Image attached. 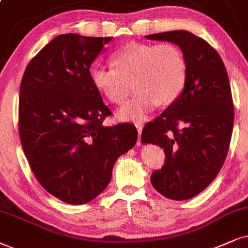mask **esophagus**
<instances>
[{"instance_id":"obj_1","label":"esophagus","mask_w":248,"mask_h":248,"mask_svg":"<svg viewBox=\"0 0 248 248\" xmlns=\"http://www.w3.org/2000/svg\"><path fill=\"white\" fill-rule=\"evenodd\" d=\"M135 126H136L137 131H139V140H137V146H140V145H142V143H140V134H142L143 126L140 124H136Z\"/></svg>"}]
</instances>
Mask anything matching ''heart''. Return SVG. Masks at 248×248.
<instances>
[{
    "label": "heart",
    "mask_w": 248,
    "mask_h": 248,
    "mask_svg": "<svg viewBox=\"0 0 248 248\" xmlns=\"http://www.w3.org/2000/svg\"><path fill=\"white\" fill-rule=\"evenodd\" d=\"M114 67L92 71L93 87L113 104L129 95L130 83L137 93L118 111L121 121L142 124L159 104L170 105L184 92L187 65L182 50L173 43L130 42L112 56Z\"/></svg>",
    "instance_id": "1"
}]
</instances>
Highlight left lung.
Listing matches in <instances>:
<instances>
[{
	"label": "left lung",
	"instance_id": "1",
	"mask_svg": "<svg viewBox=\"0 0 248 248\" xmlns=\"http://www.w3.org/2000/svg\"><path fill=\"white\" fill-rule=\"evenodd\" d=\"M180 46L187 80L180 98L142 131V143L164 149V167L151 183L166 198L186 200L199 194L220 173L230 145L233 103L227 70L217 51L187 31L147 35Z\"/></svg>",
	"mask_w": 248,
	"mask_h": 248
}]
</instances>
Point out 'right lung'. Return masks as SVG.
I'll return each mask as SVG.
<instances>
[{"instance_id":"right-lung-1","label":"right lung","mask_w":248,"mask_h":248,"mask_svg":"<svg viewBox=\"0 0 248 248\" xmlns=\"http://www.w3.org/2000/svg\"><path fill=\"white\" fill-rule=\"evenodd\" d=\"M112 37L62 34L28 62L19 90V136L36 180L71 205L105 190L117 159L137 140L130 124H103L111 114L89 68Z\"/></svg>"}]
</instances>
